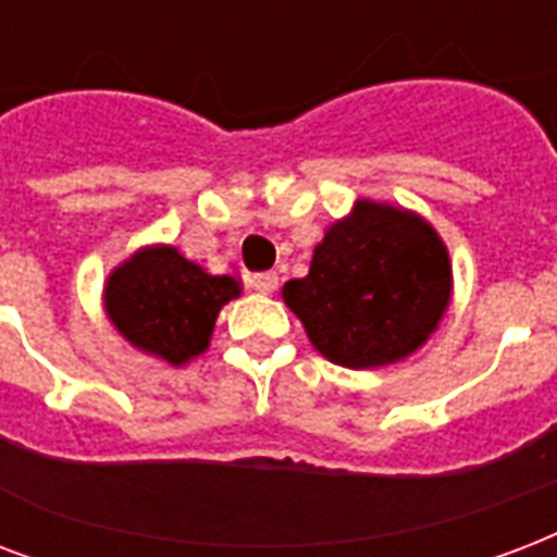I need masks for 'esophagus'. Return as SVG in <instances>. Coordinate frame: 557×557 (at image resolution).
I'll return each instance as SVG.
<instances>
[{
	"label": "esophagus",
	"instance_id": "1",
	"mask_svg": "<svg viewBox=\"0 0 557 557\" xmlns=\"http://www.w3.org/2000/svg\"><path fill=\"white\" fill-rule=\"evenodd\" d=\"M250 288H257L260 295H271L277 288V274L274 271H262V274H250Z\"/></svg>",
	"mask_w": 557,
	"mask_h": 557
}]
</instances>
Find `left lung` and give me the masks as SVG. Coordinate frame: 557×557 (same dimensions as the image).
<instances>
[{"label": "left lung", "instance_id": "8db88e82", "mask_svg": "<svg viewBox=\"0 0 557 557\" xmlns=\"http://www.w3.org/2000/svg\"><path fill=\"white\" fill-rule=\"evenodd\" d=\"M447 245L426 219L356 201L330 224L309 274L283 286L318 354L342 368H382L426 345L449 307Z\"/></svg>", "mask_w": 557, "mask_h": 557}]
</instances>
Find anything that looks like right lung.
<instances>
[{
    "label": "right lung",
    "mask_w": 557,
    "mask_h": 557,
    "mask_svg": "<svg viewBox=\"0 0 557 557\" xmlns=\"http://www.w3.org/2000/svg\"><path fill=\"white\" fill-rule=\"evenodd\" d=\"M239 295V280L207 274L172 245H151L110 271L104 309L137 350L186 364L210 347L215 318Z\"/></svg>",
    "instance_id": "obj_1"
}]
</instances>
